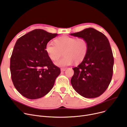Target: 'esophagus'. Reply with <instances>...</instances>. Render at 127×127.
Instances as JSON below:
<instances>
[{
    "label": "esophagus",
    "mask_w": 127,
    "mask_h": 127,
    "mask_svg": "<svg viewBox=\"0 0 127 127\" xmlns=\"http://www.w3.org/2000/svg\"><path fill=\"white\" fill-rule=\"evenodd\" d=\"M65 70H66L65 68H61V71H62V72L64 71Z\"/></svg>",
    "instance_id": "esophagus-1"
}]
</instances>
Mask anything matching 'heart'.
I'll return each mask as SVG.
<instances>
[{
	"instance_id": "1",
	"label": "heart",
	"mask_w": 127,
	"mask_h": 127,
	"mask_svg": "<svg viewBox=\"0 0 127 127\" xmlns=\"http://www.w3.org/2000/svg\"><path fill=\"white\" fill-rule=\"evenodd\" d=\"M56 43L48 42L45 45V51L53 60H56L62 55L63 58L58 60L55 64L64 67L73 63H80L85 58L88 50L87 42L84 39H77L68 36H63L56 40Z\"/></svg>"
}]
</instances>
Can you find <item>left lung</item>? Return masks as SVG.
<instances>
[{
	"label": "left lung",
	"instance_id": "1",
	"mask_svg": "<svg viewBox=\"0 0 127 127\" xmlns=\"http://www.w3.org/2000/svg\"><path fill=\"white\" fill-rule=\"evenodd\" d=\"M70 35L84 39L88 45L85 58L73 68L72 86L84 97H98L106 90L113 75L114 57L110 42L103 33L93 28Z\"/></svg>",
	"mask_w": 127,
	"mask_h": 127
}]
</instances>
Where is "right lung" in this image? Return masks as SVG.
I'll return each mask as SVG.
<instances>
[{
	"label": "right lung",
	"instance_id": "add662e5",
	"mask_svg": "<svg viewBox=\"0 0 127 127\" xmlns=\"http://www.w3.org/2000/svg\"><path fill=\"white\" fill-rule=\"evenodd\" d=\"M57 35L37 29L16 41L10 59L11 78L16 90L25 98L43 97L60 74V68L45 51L46 43Z\"/></svg>",
	"mask_w": 127,
	"mask_h": 127
}]
</instances>
